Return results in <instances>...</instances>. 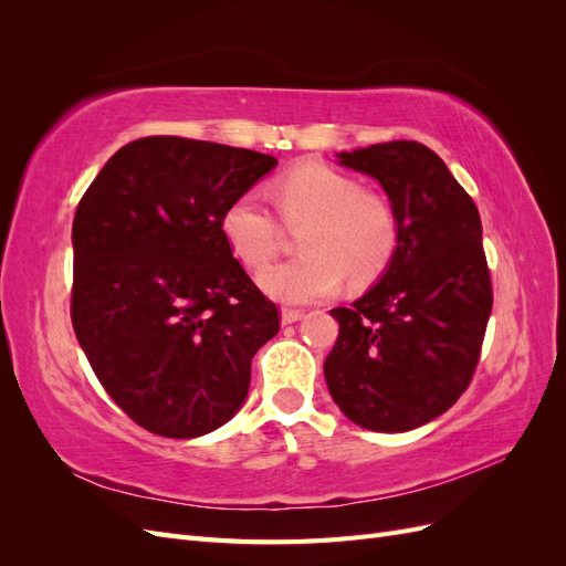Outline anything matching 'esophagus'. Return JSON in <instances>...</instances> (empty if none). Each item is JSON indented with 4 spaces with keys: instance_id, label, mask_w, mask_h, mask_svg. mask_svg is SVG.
<instances>
[{
    "instance_id": "obj_1",
    "label": "esophagus",
    "mask_w": 566,
    "mask_h": 566,
    "mask_svg": "<svg viewBox=\"0 0 566 566\" xmlns=\"http://www.w3.org/2000/svg\"><path fill=\"white\" fill-rule=\"evenodd\" d=\"M302 318V312L300 310H290V306H285V310L281 312V321L287 325V323H295Z\"/></svg>"
}]
</instances>
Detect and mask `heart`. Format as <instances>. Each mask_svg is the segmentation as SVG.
I'll return each mask as SVG.
<instances>
[{"label":"heart","mask_w":566,"mask_h":566,"mask_svg":"<svg viewBox=\"0 0 566 566\" xmlns=\"http://www.w3.org/2000/svg\"><path fill=\"white\" fill-rule=\"evenodd\" d=\"M273 200L287 227H303L297 233L302 256L260 279L264 293L281 302L325 300L345 276L352 285H366L399 250L401 221L391 200L335 167L306 163L290 169L276 181ZM221 233L248 269L269 266L283 241L281 221L252 191L227 205Z\"/></svg>","instance_id":"b5f03b06"}]
</instances>
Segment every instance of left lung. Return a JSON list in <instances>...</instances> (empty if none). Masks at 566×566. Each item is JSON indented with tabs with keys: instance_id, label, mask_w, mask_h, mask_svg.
<instances>
[{
	"instance_id": "left-lung-1",
	"label": "left lung",
	"mask_w": 566,
	"mask_h": 566,
	"mask_svg": "<svg viewBox=\"0 0 566 566\" xmlns=\"http://www.w3.org/2000/svg\"><path fill=\"white\" fill-rule=\"evenodd\" d=\"M378 179L401 221L380 283L339 321L325 356L331 397L373 432H406L439 418L472 382L493 306L482 219L449 167L418 142L339 153Z\"/></svg>"
}]
</instances>
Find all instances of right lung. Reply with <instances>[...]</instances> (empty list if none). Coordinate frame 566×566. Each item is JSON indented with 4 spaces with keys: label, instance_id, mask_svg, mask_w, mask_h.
Masks as SVG:
<instances>
[{
    "label": "right lung",
    "instance_id": "1",
    "mask_svg": "<svg viewBox=\"0 0 566 566\" xmlns=\"http://www.w3.org/2000/svg\"><path fill=\"white\" fill-rule=\"evenodd\" d=\"M279 165L181 136L119 148L73 221L71 318L108 397L144 430L193 439L233 418L252 356L279 333L221 214Z\"/></svg>",
    "mask_w": 566,
    "mask_h": 566
}]
</instances>
